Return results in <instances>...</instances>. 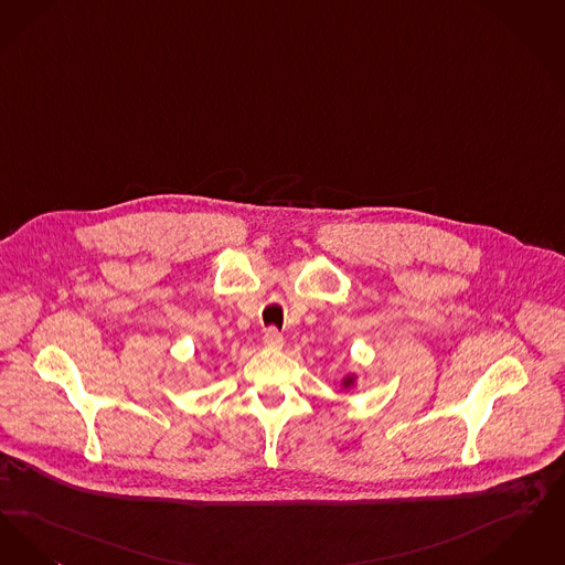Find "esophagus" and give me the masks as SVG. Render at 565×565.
<instances>
[{"mask_svg": "<svg viewBox=\"0 0 565 565\" xmlns=\"http://www.w3.org/2000/svg\"><path fill=\"white\" fill-rule=\"evenodd\" d=\"M285 344V340H282V335L276 331V329H268L266 331V335H264V348H268V350H280Z\"/></svg>", "mask_w": 565, "mask_h": 565, "instance_id": "obj_1", "label": "esophagus"}]
</instances>
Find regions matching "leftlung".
Returning <instances> with one entry per match:
<instances>
[{
	"label": "left lung",
	"mask_w": 565,
	"mask_h": 565,
	"mask_svg": "<svg viewBox=\"0 0 565 565\" xmlns=\"http://www.w3.org/2000/svg\"><path fill=\"white\" fill-rule=\"evenodd\" d=\"M356 384H359V375L356 373H345L344 377L340 380V386H342V391H352V388H356Z\"/></svg>",
	"instance_id": "obj_1"
}]
</instances>
